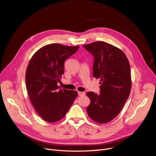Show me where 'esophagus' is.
Instances as JSON below:
<instances>
[{
	"label": "esophagus",
	"instance_id": "obj_1",
	"mask_svg": "<svg viewBox=\"0 0 156 156\" xmlns=\"http://www.w3.org/2000/svg\"><path fill=\"white\" fill-rule=\"evenodd\" d=\"M78 95L79 96H84V95H85V92H78Z\"/></svg>",
	"mask_w": 156,
	"mask_h": 156
}]
</instances>
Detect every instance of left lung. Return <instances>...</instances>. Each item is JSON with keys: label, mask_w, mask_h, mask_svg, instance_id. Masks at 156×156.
Segmentation results:
<instances>
[{"label": "left lung", "mask_w": 156, "mask_h": 156, "mask_svg": "<svg viewBox=\"0 0 156 156\" xmlns=\"http://www.w3.org/2000/svg\"><path fill=\"white\" fill-rule=\"evenodd\" d=\"M94 56L93 76L100 79V94L87 93L90 103L89 117L100 124L111 121L119 114L131 88L130 65L124 52L104 41L83 45Z\"/></svg>", "instance_id": "left-lung-1"}]
</instances>
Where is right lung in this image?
Returning <instances> with one entry per match:
<instances>
[{"mask_svg": "<svg viewBox=\"0 0 156 156\" xmlns=\"http://www.w3.org/2000/svg\"><path fill=\"white\" fill-rule=\"evenodd\" d=\"M79 46L47 45L36 51L27 68L25 81L32 104L42 119L55 122L66 115L77 92L60 88L65 60Z\"/></svg>", "mask_w": 156, "mask_h": 156, "instance_id": "1", "label": "right lung"}]
</instances>
